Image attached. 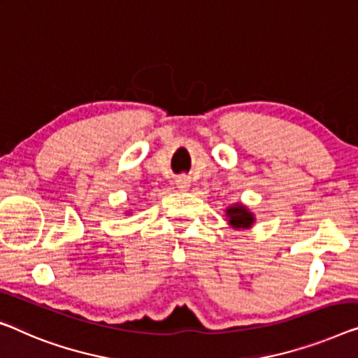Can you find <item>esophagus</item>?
Masks as SVG:
<instances>
[{
	"instance_id": "obj_1",
	"label": "esophagus",
	"mask_w": 358,
	"mask_h": 358,
	"mask_svg": "<svg viewBox=\"0 0 358 358\" xmlns=\"http://www.w3.org/2000/svg\"><path fill=\"white\" fill-rule=\"evenodd\" d=\"M175 185H177V188L180 191H188L191 186V180L188 177H178L177 181H175Z\"/></svg>"
}]
</instances>
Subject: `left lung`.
<instances>
[{
  "instance_id": "left-lung-1",
  "label": "left lung",
  "mask_w": 358,
  "mask_h": 358,
  "mask_svg": "<svg viewBox=\"0 0 358 358\" xmlns=\"http://www.w3.org/2000/svg\"><path fill=\"white\" fill-rule=\"evenodd\" d=\"M225 217L228 225H230L233 230L243 231V230H250L255 223V215L249 210V207L243 202H236V204L228 206L225 209Z\"/></svg>"
}]
</instances>
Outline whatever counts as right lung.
Here are the masks:
<instances>
[{"label":"right lung","mask_w":358,"mask_h":358,"mask_svg":"<svg viewBox=\"0 0 358 358\" xmlns=\"http://www.w3.org/2000/svg\"><path fill=\"white\" fill-rule=\"evenodd\" d=\"M127 213H130V212H127Z\"/></svg>","instance_id":"1"}]
</instances>
